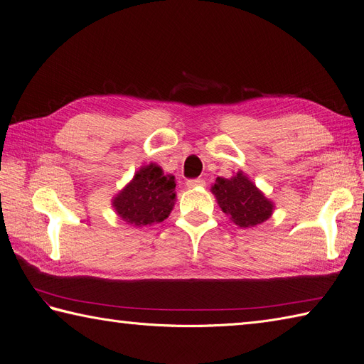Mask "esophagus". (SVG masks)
Here are the masks:
<instances>
[{"instance_id":"1","label":"esophagus","mask_w":364,"mask_h":364,"mask_svg":"<svg viewBox=\"0 0 364 364\" xmlns=\"http://www.w3.org/2000/svg\"><path fill=\"white\" fill-rule=\"evenodd\" d=\"M186 186H188V188H202V186H205V181L203 179H190L188 182H186Z\"/></svg>"}]
</instances>
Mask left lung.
I'll return each instance as SVG.
<instances>
[{
  "label": "left lung",
  "mask_w": 364,
  "mask_h": 364,
  "mask_svg": "<svg viewBox=\"0 0 364 364\" xmlns=\"http://www.w3.org/2000/svg\"><path fill=\"white\" fill-rule=\"evenodd\" d=\"M211 191L222 211L240 228L261 225L273 213V203L241 171L230 179L217 178Z\"/></svg>",
  "instance_id": "left-lung-1"
}]
</instances>
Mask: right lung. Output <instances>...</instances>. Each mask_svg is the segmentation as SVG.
<instances>
[{
    "mask_svg": "<svg viewBox=\"0 0 364 364\" xmlns=\"http://www.w3.org/2000/svg\"><path fill=\"white\" fill-rule=\"evenodd\" d=\"M174 176H164L159 165L149 164L114 197L112 206L132 226L161 223L174 206Z\"/></svg>",
    "mask_w": 364,
    "mask_h": 364,
    "instance_id": "1",
    "label": "right lung"
}]
</instances>
